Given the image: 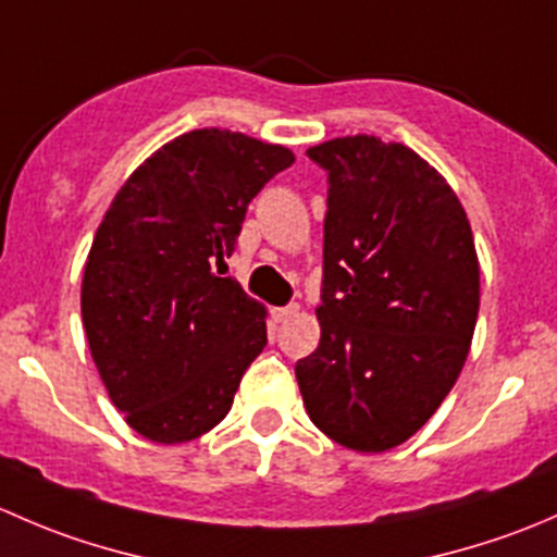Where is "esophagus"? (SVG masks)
<instances>
[{
  "label": "esophagus",
  "mask_w": 557,
  "mask_h": 557,
  "mask_svg": "<svg viewBox=\"0 0 557 557\" xmlns=\"http://www.w3.org/2000/svg\"><path fill=\"white\" fill-rule=\"evenodd\" d=\"M299 312V305H288V307H277V310H272V318L277 320V323H283V320H288L290 314Z\"/></svg>",
  "instance_id": "34e87169"
}]
</instances>
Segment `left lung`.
<instances>
[{
    "instance_id": "8db88e82",
    "label": "left lung",
    "mask_w": 557,
    "mask_h": 557,
    "mask_svg": "<svg viewBox=\"0 0 557 557\" xmlns=\"http://www.w3.org/2000/svg\"><path fill=\"white\" fill-rule=\"evenodd\" d=\"M307 156L329 172L320 345L296 363L307 414L358 453L401 445L463 369L480 312L469 218L401 143L336 137Z\"/></svg>"
}]
</instances>
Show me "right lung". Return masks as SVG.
Wrapping results in <instances>:
<instances>
[{
  "mask_svg": "<svg viewBox=\"0 0 557 557\" xmlns=\"http://www.w3.org/2000/svg\"><path fill=\"white\" fill-rule=\"evenodd\" d=\"M290 164L283 145L196 128L137 166L104 212L83 325L112 404L145 440L215 429L267 345V310L221 274L252 196Z\"/></svg>",
  "mask_w": 557,
  "mask_h": 557,
  "instance_id": "right-lung-1",
  "label": "right lung"
}]
</instances>
